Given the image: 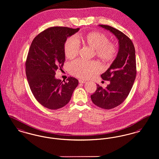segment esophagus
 I'll return each instance as SVG.
<instances>
[{"mask_svg": "<svg viewBox=\"0 0 159 159\" xmlns=\"http://www.w3.org/2000/svg\"><path fill=\"white\" fill-rule=\"evenodd\" d=\"M79 83H80L84 84L85 83H86V81H84V80H79Z\"/></svg>", "mask_w": 159, "mask_h": 159, "instance_id": "34e87169", "label": "esophagus"}]
</instances>
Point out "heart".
Segmentation results:
<instances>
[{"label": "heart", "instance_id": "obj_1", "mask_svg": "<svg viewBox=\"0 0 159 159\" xmlns=\"http://www.w3.org/2000/svg\"><path fill=\"white\" fill-rule=\"evenodd\" d=\"M83 42L94 50L96 56L105 62H110L116 57V45L109 41L105 34L99 32H92L83 37ZM80 45L75 36L69 37L65 42L64 51L66 57L73 59L78 54ZM68 69L71 75L86 79L99 73L101 70L99 63L96 61L76 60L69 64Z\"/></svg>", "mask_w": 159, "mask_h": 159}]
</instances>
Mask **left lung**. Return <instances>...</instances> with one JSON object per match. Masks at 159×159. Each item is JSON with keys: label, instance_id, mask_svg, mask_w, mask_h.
<instances>
[{"label": "left lung", "instance_id": "obj_1", "mask_svg": "<svg viewBox=\"0 0 159 159\" xmlns=\"http://www.w3.org/2000/svg\"><path fill=\"white\" fill-rule=\"evenodd\" d=\"M114 34L119 43L117 57L101 78L110 84L106 89L97 84V90L91 99L94 105L111 109L121 104L130 92L136 75L135 49L134 43L125 34L110 25H99Z\"/></svg>", "mask_w": 159, "mask_h": 159}]
</instances>
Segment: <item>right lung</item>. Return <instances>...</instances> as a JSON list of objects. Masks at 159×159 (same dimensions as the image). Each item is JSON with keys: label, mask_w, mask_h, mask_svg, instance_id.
Returning <instances> with one entry per match:
<instances>
[{"label": "right lung", "mask_w": 159, "mask_h": 159, "mask_svg": "<svg viewBox=\"0 0 159 159\" xmlns=\"http://www.w3.org/2000/svg\"><path fill=\"white\" fill-rule=\"evenodd\" d=\"M79 29L51 27L38 34L30 45L25 63L27 79L35 99L47 108L53 110L65 106L78 84L74 77L61 81L55 75L64 65L67 37Z\"/></svg>", "instance_id": "add662e5"}]
</instances>
